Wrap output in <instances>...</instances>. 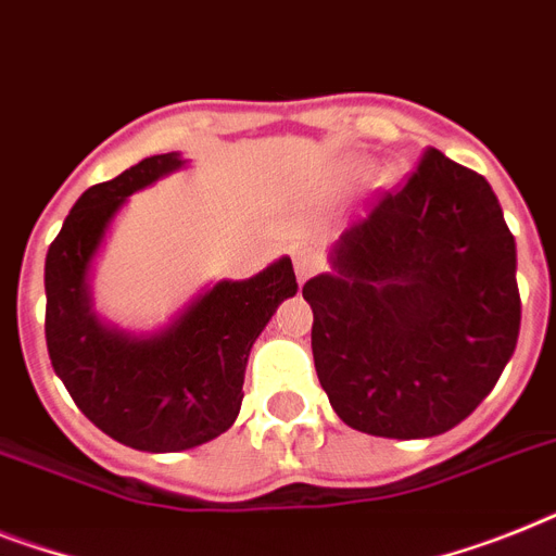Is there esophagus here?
<instances>
[{"mask_svg":"<svg viewBox=\"0 0 556 556\" xmlns=\"http://www.w3.org/2000/svg\"><path fill=\"white\" fill-rule=\"evenodd\" d=\"M292 261H295V275L301 283H304L309 275H315L320 269V255L312 250V247H295V252H292Z\"/></svg>","mask_w":556,"mask_h":556,"instance_id":"esophagus-1","label":"esophagus"}]
</instances>
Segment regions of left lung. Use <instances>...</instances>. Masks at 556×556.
Instances as JSON below:
<instances>
[{
  "label": "left lung",
  "instance_id": "left-lung-1",
  "mask_svg": "<svg viewBox=\"0 0 556 556\" xmlns=\"http://www.w3.org/2000/svg\"><path fill=\"white\" fill-rule=\"evenodd\" d=\"M304 283L312 355L343 424L434 438L494 389L520 334L517 247L475 169L426 150Z\"/></svg>",
  "mask_w": 556,
  "mask_h": 556
}]
</instances>
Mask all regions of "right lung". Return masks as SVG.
<instances>
[{
	"instance_id": "obj_1",
	"label": "right lung",
	"mask_w": 556,
	"mask_h": 556,
	"mask_svg": "<svg viewBox=\"0 0 556 556\" xmlns=\"http://www.w3.org/2000/svg\"><path fill=\"white\" fill-rule=\"evenodd\" d=\"M181 167V153L150 155L85 190L45 258L50 364L90 424L139 452H185L236 424L252 343L298 292L292 261L278 258L247 281H218L153 334L96 318L90 267L108 227L132 192Z\"/></svg>"
}]
</instances>
